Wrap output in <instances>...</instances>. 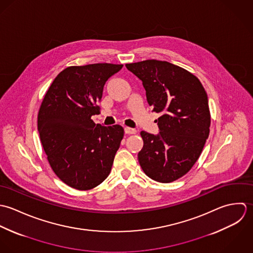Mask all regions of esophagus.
Wrapping results in <instances>:
<instances>
[{
  "label": "esophagus",
  "mask_w": 253,
  "mask_h": 253,
  "mask_svg": "<svg viewBox=\"0 0 253 253\" xmlns=\"http://www.w3.org/2000/svg\"><path fill=\"white\" fill-rule=\"evenodd\" d=\"M124 131L126 134H136L137 133V130L134 129V128H130V127H125L124 128Z\"/></svg>",
  "instance_id": "34e87169"
}]
</instances>
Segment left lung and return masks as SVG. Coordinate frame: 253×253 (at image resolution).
<instances>
[{
  "instance_id": "left-lung-1",
  "label": "left lung",
  "mask_w": 253,
  "mask_h": 253,
  "mask_svg": "<svg viewBox=\"0 0 253 253\" xmlns=\"http://www.w3.org/2000/svg\"><path fill=\"white\" fill-rule=\"evenodd\" d=\"M126 67L143 82L152 111L161 114L158 134L141 132L140 165L152 180L173 182L191 170L208 138L207 94L195 75L167 61L149 59Z\"/></svg>"
}]
</instances>
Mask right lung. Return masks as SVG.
<instances>
[{
  "label": "right lung",
  "instance_id": "obj_1",
  "mask_svg": "<svg viewBox=\"0 0 253 253\" xmlns=\"http://www.w3.org/2000/svg\"><path fill=\"white\" fill-rule=\"evenodd\" d=\"M122 64L70 66L53 80L38 114V131L51 169L66 185L90 190L110 173L124 130L101 126L91 117L100 113L106 81Z\"/></svg>",
  "mask_w": 253,
  "mask_h": 253
}]
</instances>
